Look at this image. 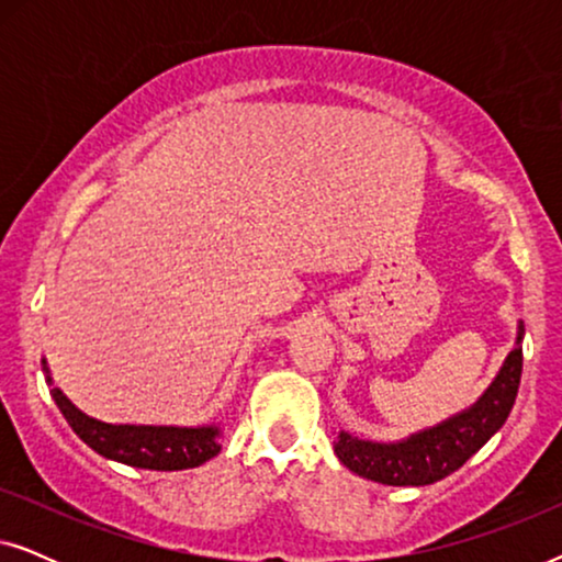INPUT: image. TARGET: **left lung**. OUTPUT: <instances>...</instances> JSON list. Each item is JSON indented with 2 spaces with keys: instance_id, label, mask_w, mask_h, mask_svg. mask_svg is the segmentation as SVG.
<instances>
[{
  "instance_id": "8db88e82",
  "label": "left lung",
  "mask_w": 562,
  "mask_h": 562,
  "mask_svg": "<svg viewBox=\"0 0 562 562\" xmlns=\"http://www.w3.org/2000/svg\"><path fill=\"white\" fill-rule=\"evenodd\" d=\"M521 340L525 325L517 322V340L488 389L452 417L412 432L396 442H379L340 429L335 456L345 468L383 486H429L458 471L479 452L509 417L521 379Z\"/></svg>"
}]
</instances>
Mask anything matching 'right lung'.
<instances>
[{
    "mask_svg": "<svg viewBox=\"0 0 562 562\" xmlns=\"http://www.w3.org/2000/svg\"><path fill=\"white\" fill-rule=\"evenodd\" d=\"M43 373L50 396L68 425L91 450L114 463L145 468V471H187L206 463L220 452L222 425H112L81 412L58 386H53L48 360L43 358Z\"/></svg>",
    "mask_w": 562,
    "mask_h": 562,
    "instance_id": "add662e5",
    "label": "right lung"
}]
</instances>
